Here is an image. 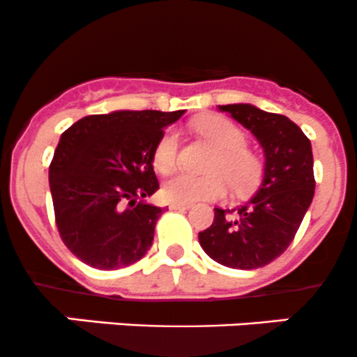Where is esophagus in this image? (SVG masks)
<instances>
[{
  "label": "esophagus",
  "instance_id": "1",
  "mask_svg": "<svg viewBox=\"0 0 357 357\" xmlns=\"http://www.w3.org/2000/svg\"><path fill=\"white\" fill-rule=\"evenodd\" d=\"M190 208V204L187 203H170V210H187Z\"/></svg>",
  "mask_w": 357,
  "mask_h": 357
}]
</instances>
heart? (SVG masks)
Listing matches in <instances>:
<instances>
[{
  "label": "heart",
  "mask_w": 357,
  "mask_h": 357,
  "mask_svg": "<svg viewBox=\"0 0 357 357\" xmlns=\"http://www.w3.org/2000/svg\"><path fill=\"white\" fill-rule=\"evenodd\" d=\"M197 132L210 140L217 151L211 156L206 170L210 175L178 174L163 185V197L172 203H194L203 199H217L227 190V180L234 190H246L260 177V161L246 149V135L241 128L224 116L210 114L196 119ZM178 163V133L167 130L154 146L153 165L160 174L167 175Z\"/></svg>",
  "instance_id": "heart-1"
}]
</instances>
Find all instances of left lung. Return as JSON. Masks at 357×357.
Instances as JSON below:
<instances>
[{"label":"left lung","instance_id":"left-lung-1","mask_svg":"<svg viewBox=\"0 0 357 357\" xmlns=\"http://www.w3.org/2000/svg\"><path fill=\"white\" fill-rule=\"evenodd\" d=\"M255 135L266 156L257 192L234 210L215 208L213 224L199 232L210 259L232 269H259L290 246L314 197L310 140L291 119L252 104L218 105Z\"/></svg>","mask_w":357,"mask_h":357}]
</instances>
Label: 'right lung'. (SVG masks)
Here are the masks:
<instances>
[{"instance_id":"right-lung-1","label":"right lung","mask_w":357,"mask_h":357,"mask_svg":"<svg viewBox=\"0 0 357 357\" xmlns=\"http://www.w3.org/2000/svg\"><path fill=\"white\" fill-rule=\"evenodd\" d=\"M183 111H114L81 118L60 137L50 163L55 222L63 245L86 266L114 271L139 262L163 208L154 146Z\"/></svg>"}]
</instances>
